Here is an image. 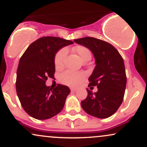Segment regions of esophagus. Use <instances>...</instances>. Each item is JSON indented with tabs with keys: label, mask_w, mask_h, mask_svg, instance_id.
I'll return each instance as SVG.
<instances>
[{
	"label": "esophagus",
	"mask_w": 147,
	"mask_h": 147,
	"mask_svg": "<svg viewBox=\"0 0 147 147\" xmlns=\"http://www.w3.org/2000/svg\"><path fill=\"white\" fill-rule=\"evenodd\" d=\"M70 90H71V92H76V91L77 90V89L75 88H70Z\"/></svg>",
	"instance_id": "1"
}]
</instances>
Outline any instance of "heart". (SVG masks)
Segmentation results:
<instances>
[{"label": "heart", "instance_id": "b5f03b06", "mask_svg": "<svg viewBox=\"0 0 147 147\" xmlns=\"http://www.w3.org/2000/svg\"><path fill=\"white\" fill-rule=\"evenodd\" d=\"M74 52L79 57L82 61H84L91 59V52L88 48L83 45H79L73 48ZM67 55V50L62 48L59 50L55 55L54 59L55 68L57 69H61L64 65V61ZM84 78V75L81 72H74L71 70H66L59 76V80L62 84L70 86H75Z\"/></svg>", "mask_w": 147, "mask_h": 147}]
</instances>
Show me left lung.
Returning a JSON list of instances; mask_svg holds the SVG:
<instances>
[{"label": "left lung", "instance_id": "8db88e82", "mask_svg": "<svg viewBox=\"0 0 147 147\" xmlns=\"http://www.w3.org/2000/svg\"><path fill=\"white\" fill-rule=\"evenodd\" d=\"M74 41L88 48L95 59L88 86H97L98 90L92 93L86 89L87 97L81 102L82 109L95 117H109L117 111L124 99L126 75L123 58L114 46L98 38L87 36Z\"/></svg>", "mask_w": 147, "mask_h": 147}]
</instances>
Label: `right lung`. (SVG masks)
I'll return each mask as SVG.
<instances>
[{"mask_svg": "<svg viewBox=\"0 0 147 147\" xmlns=\"http://www.w3.org/2000/svg\"><path fill=\"white\" fill-rule=\"evenodd\" d=\"M72 43L59 37H41L31 43L21 57L16 72V92L22 107L31 117L47 119L63 109L70 88L61 84L52 88L45 82L48 77L54 78L55 54Z\"/></svg>", "mask_w": 147, "mask_h": 147, "instance_id": "right-lung-1", "label": "right lung"}]
</instances>
